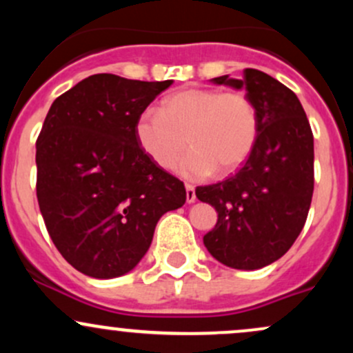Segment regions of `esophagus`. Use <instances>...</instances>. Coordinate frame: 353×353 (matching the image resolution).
<instances>
[{
  "mask_svg": "<svg viewBox=\"0 0 353 353\" xmlns=\"http://www.w3.org/2000/svg\"><path fill=\"white\" fill-rule=\"evenodd\" d=\"M185 201H188L189 204H192V202L196 201V189H194V185L185 184Z\"/></svg>",
  "mask_w": 353,
  "mask_h": 353,
  "instance_id": "34e87169",
  "label": "esophagus"
}]
</instances>
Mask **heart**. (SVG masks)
<instances>
[{
    "label": "heart",
    "instance_id": "obj_1",
    "mask_svg": "<svg viewBox=\"0 0 353 353\" xmlns=\"http://www.w3.org/2000/svg\"><path fill=\"white\" fill-rule=\"evenodd\" d=\"M136 139L145 156L163 169L182 159L179 172L201 181L214 172L230 174L245 163L257 141L259 121L254 103L244 92L189 88L145 109L136 121Z\"/></svg>",
    "mask_w": 353,
    "mask_h": 353
}]
</instances>
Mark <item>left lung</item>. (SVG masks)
Masks as SVG:
<instances>
[{"label": "left lung", "mask_w": 353, "mask_h": 353, "mask_svg": "<svg viewBox=\"0 0 353 353\" xmlns=\"http://www.w3.org/2000/svg\"><path fill=\"white\" fill-rule=\"evenodd\" d=\"M245 96L257 111L252 152L225 181L196 189L197 199L217 210V224L204 236L221 264L255 270L272 264L292 247L314 194V136L301 101L272 76L244 70L210 79Z\"/></svg>", "instance_id": "8db88e82"}]
</instances>
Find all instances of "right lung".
Wrapping results in <instances>:
<instances>
[{
  "label": "right lung",
  "mask_w": 353,
  "mask_h": 353,
  "mask_svg": "<svg viewBox=\"0 0 353 353\" xmlns=\"http://www.w3.org/2000/svg\"><path fill=\"white\" fill-rule=\"evenodd\" d=\"M172 81L92 74L54 99L36 141V194L56 249L94 279L131 272L184 184L136 139L141 112Z\"/></svg>",
  "instance_id": "right-lung-1"
}]
</instances>
